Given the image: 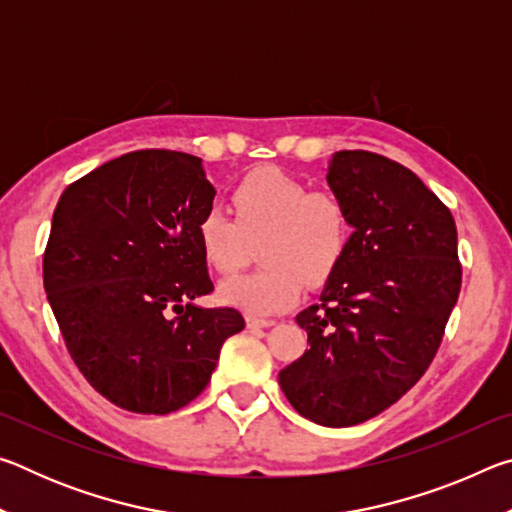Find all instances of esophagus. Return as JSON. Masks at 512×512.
<instances>
[{"instance_id":"esophagus-1","label":"esophagus","mask_w":512,"mask_h":512,"mask_svg":"<svg viewBox=\"0 0 512 512\" xmlns=\"http://www.w3.org/2000/svg\"><path fill=\"white\" fill-rule=\"evenodd\" d=\"M246 325L250 329H259V327H271L273 320L271 318H255V316H248L246 318Z\"/></svg>"}]
</instances>
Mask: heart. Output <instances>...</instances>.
<instances>
[{
  "mask_svg": "<svg viewBox=\"0 0 512 512\" xmlns=\"http://www.w3.org/2000/svg\"><path fill=\"white\" fill-rule=\"evenodd\" d=\"M232 212L207 207L196 221V241L205 262L219 273L246 264L250 241L264 239V271L230 277L216 296L248 316H273L296 305L307 282H327L352 244L348 207L332 192H311L280 169H257L232 189Z\"/></svg>",
  "mask_w": 512,
  "mask_h": 512,
  "instance_id": "heart-1",
  "label": "heart"
}]
</instances>
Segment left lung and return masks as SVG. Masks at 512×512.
<instances>
[{
	"label": "left lung",
	"mask_w": 512,
	"mask_h": 512,
	"mask_svg": "<svg viewBox=\"0 0 512 512\" xmlns=\"http://www.w3.org/2000/svg\"><path fill=\"white\" fill-rule=\"evenodd\" d=\"M327 183L348 207L352 244L320 305L296 316L309 350L277 379L302 418L352 427L418 384L463 271L452 212L411 169L370 151H339Z\"/></svg>",
	"instance_id": "obj_1"
}]
</instances>
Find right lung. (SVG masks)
Returning a JSON list of instances; mask_svg holds the SVG:
<instances>
[{
	"label": "right lung",
	"instance_id": "add662e5",
	"mask_svg": "<svg viewBox=\"0 0 512 512\" xmlns=\"http://www.w3.org/2000/svg\"><path fill=\"white\" fill-rule=\"evenodd\" d=\"M214 194L201 158L146 149L101 164L56 205L47 300L83 377L121 409H183L246 327L237 309L192 302L214 289L196 241Z\"/></svg>",
	"mask_w": 512,
	"mask_h": 512
}]
</instances>
